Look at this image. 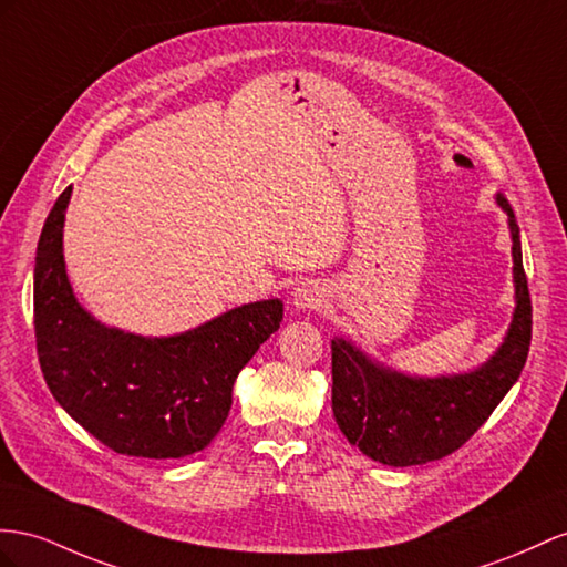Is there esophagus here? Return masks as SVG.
Instances as JSON below:
<instances>
[{"label":"esophagus","instance_id":"1","mask_svg":"<svg viewBox=\"0 0 567 567\" xmlns=\"http://www.w3.org/2000/svg\"><path fill=\"white\" fill-rule=\"evenodd\" d=\"M321 292H318V287L311 282H301L295 292H292V303L297 309H318L321 307Z\"/></svg>","mask_w":567,"mask_h":567}]
</instances>
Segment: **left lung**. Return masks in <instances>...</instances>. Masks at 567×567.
Here are the masks:
<instances>
[{
  "instance_id": "left-lung-1",
  "label": "left lung",
  "mask_w": 567,
  "mask_h": 567,
  "mask_svg": "<svg viewBox=\"0 0 567 567\" xmlns=\"http://www.w3.org/2000/svg\"><path fill=\"white\" fill-rule=\"evenodd\" d=\"M496 203L513 239L515 311L498 350L482 367L410 375L371 359L352 340H332V414L344 439L375 462L412 467L455 453L519 379L529 354L532 301L515 213L503 194Z\"/></svg>"
}]
</instances>
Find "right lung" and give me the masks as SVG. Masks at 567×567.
<instances>
[{"mask_svg":"<svg viewBox=\"0 0 567 567\" xmlns=\"http://www.w3.org/2000/svg\"><path fill=\"white\" fill-rule=\"evenodd\" d=\"M71 186L56 198L38 241L35 342L42 375L62 410L120 455L177 460L223 429L231 388L282 321V301L241 303L198 328L143 338L85 311L64 264Z\"/></svg>","mask_w":567,"mask_h":567,"instance_id":"obj_1","label":"right lung"}]
</instances>
